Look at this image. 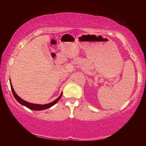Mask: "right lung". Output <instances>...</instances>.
Returning a JSON list of instances; mask_svg holds the SVG:
<instances>
[{
    "instance_id": "add662e5",
    "label": "right lung",
    "mask_w": 146,
    "mask_h": 146,
    "mask_svg": "<svg viewBox=\"0 0 146 146\" xmlns=\"http://www.w3.org/2000/svg\"><path fill=\"white\" fill-rule=\"evenodd\" d=\"M10 80V86H11V89L12 91V93H13V95L14 96V97L15 98V99L18 101V102H19L23 106H26V108H28L29 109H30L31 110H34V111H41V110H46V109H48L49 108L52 107L53 106H54L55 104L58 102V101L60 100V98H61L62 95V92L61 93L60 95L56 98V100L53 101L52 102H50L49 104H33V103H29L28 102H26V101L24 100L23 99L19 97L17 95V94L15 93V91H14L13 86H12V84L11 83V80Z\"/></svg>"
}]
</instances>
